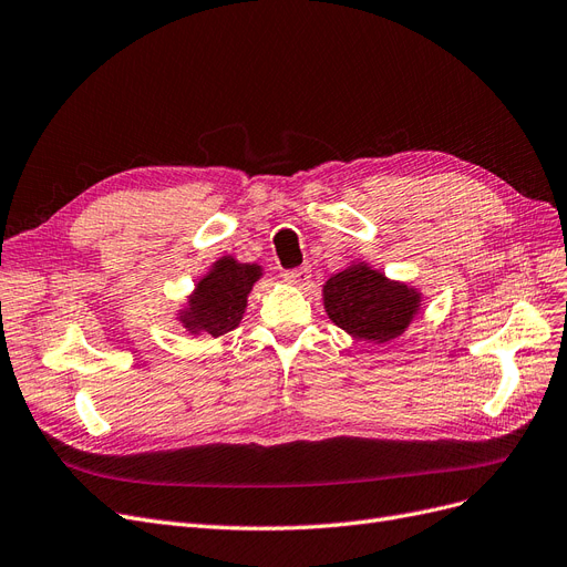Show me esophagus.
I'll list each match as a JSON object with an SVG mask.
<instances>
[{
  "label": "esophagus",
  "mask_w": 567,
  "mask_h": 567,
  "mask_svg": "<svg viewBox=\"0 0 567 567\" xmlns=\"http://www.w3.org/2000/svg\"><path fill=\"white\" fill-rule=\"evenodd\" d=\"M285 282L287 285H295V287H306L310 282V268L301 266V268H295V270H287L285 272Z\"/></svg>",
  "instance_id": "1"
}]
</instances>
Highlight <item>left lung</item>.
<instances>
[{
  "instance_id": "1",
  "label": "left lung",
  "mask_w": 567,
  "mask_h": 567,
  "mask_svg": "<svg viewBox=\"0 0 567 567\" xmlns=\"http://www.w3.org/2000/svg\"><path fill=\"white\" fill-rule=\"evenodd\" d=\"M329 320L352 339L388 343L409 329L423 306L415 287L390 280L367 261H352L322 285Z\"/></svg>"
}]
</instances>
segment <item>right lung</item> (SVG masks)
I'll list each match as a JSON object with an SVG mask.
<instances>
[{
  "label": "right lung",
  "mask_w": 567,
  "mask_h": 567,
  "mask_svg": "<svg viewBox=\"0 0 567 567\" xmlns=\"http://www.w3.org/2000/svg\"><path fill=\"white\" fill-rule=\"evenodd\" d=\"M261 276L259 264H240L230 255L219 257L196 282L175 320L192 337H224L240 324L249 291Z\"/></svg>",
  "instance_id": "add662e5"
}]
</instances>
